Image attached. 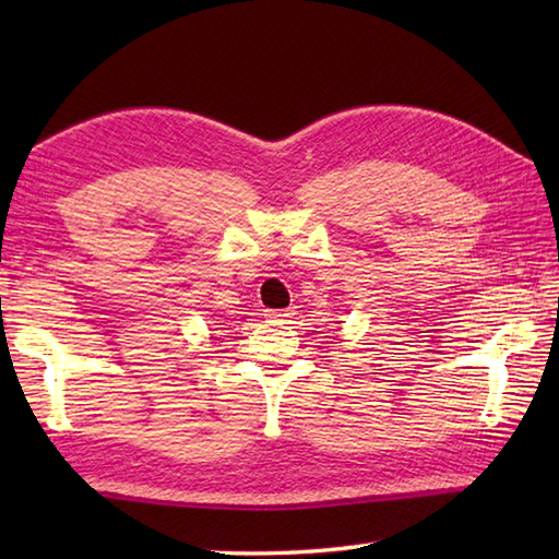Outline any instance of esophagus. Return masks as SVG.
<instances>
[{
	"label": "esophagus",
	"instance_id": "34e87169",
	"mask_svg": "<svg viewBox=\"0 0 559 559\" xmlns=\"http://www.w3.org/2000/svg\"><path fill=\"white\" fill-rule=\"evenodd\" d=\"M295 314V307H288V310H266L269 319H290Z\"/></svg>",
	"mask_w": 559,
	"mask_h": 559
}]
</instances>
